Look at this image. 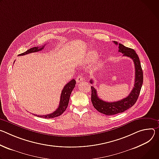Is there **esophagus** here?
<instances>
[{"mask_svg":"<svg viewBox=\"0 0 159 159\" xmlns=\"http://www.w3.org/2000/svg\"><path fill=\"white\" fill-rule=\"evenodd\" d=\"M76 82H77L78 83H80L81 81H82L83 80V76H82L79 75L78 76H77V77H76Z\"/></svg>","mask_w":159,"mask_h":159,"instance_id":"34e87169","label":"esophagus"}]
</instances>
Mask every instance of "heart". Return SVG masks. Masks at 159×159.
<instances>
[{"label":"heart","mask_w":159,"mask_h":159,"mask_svg":"<svg viewBox=\"0 0 159 159\" xmlns=\"http://www.w3.org/2000/svg\"><path fill=\"white\" fill-rule=\"evenodd\" d=\"M96 57H97V54L95 52H93V51L90 52L89 54L87 56V58H86L87 61H89V62L93 61L95 59Z\"/></svg>","instance_id":"1"}]
</instances>
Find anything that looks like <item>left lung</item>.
<instances>
[{"mask_svg":"<svg viewBox=\"0 0 159 159\" xmlns=\"http://www.w3.org/2000/svg\"><path fill=\"white\" fill-rule=\"evenodd\" d=\"M114 43L116 45H119V52L123 54V56L130 57L133 61L135 68V80L133 89L129 95L120 100L113 102H105L98 98L97 90L93 86H91V100L93 107L99 112L107 116L123 112L133 106L139 97L143 81L142 68L136 52L133 49L126 47L121 43L118 44L116 41H114ZM90 83H93L92 80H90Z\"/></svg>","mask_w":159,"mask_h":159,"instance_id":"obj_1","label":"left lung"}]
</instances>
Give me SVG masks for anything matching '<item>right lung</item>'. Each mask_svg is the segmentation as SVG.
Segmentation results:
<instances>
[{
    "label": "right lung",
    "instance_id": "add662e5",
    "mask_svg": "<svg viewBox=\"0 0 159 159\" xmlns=\"http://www.w3.org/2000/svg\"><path fill=\"white\" fill-rule=\"evenodd\" d=\"M45 46V45L40 46V47H34L28 49L27 51H26L25 52H23V53H22V54H20L19 56H24V55L30 54V53L37 52L40 51L42 49H43ZM75 84H76V81L75 79H73L72 80H70L69 82H68L64 86V89L62 90L59 105L57 107V109H56V111H55L54 112L47 114V115L39 116V115L34 114V116H36L37 117H42V118H45V119L54 118V117H56L61 116L66 111V109L67 107L70 95V94H71V92H72L73 90L74 89V88L75 87Z\"/></svg>",
    "mask_w": 159,
    "mask_h": 159
}]
</instances>
